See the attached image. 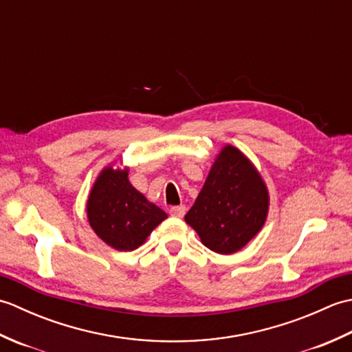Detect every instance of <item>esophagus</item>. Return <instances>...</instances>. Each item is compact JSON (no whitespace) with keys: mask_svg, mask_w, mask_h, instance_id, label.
Returning <instances> with one entry per match:
<instances>
[{"mask_svg":"<svg viewBox=\"0 0 352 352\" xmlns=\"http://www.w3.org/2000/svg\"><path fill=\"white\" fill-rule=\"evenodd\" d=\"M169 213H170V216H174V218H183L184 213H186V207L184 206L170 207L169 208Z\"/></svg>","mask_w":352,"mask_h":352,"instance_id":"obj_1","label":"esophagus"}]
</instances>
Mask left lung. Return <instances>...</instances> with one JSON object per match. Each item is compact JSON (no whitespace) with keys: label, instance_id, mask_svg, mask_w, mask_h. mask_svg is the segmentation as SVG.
I'll use <instances>...</instances> for the list:
<instances>
[{"label":"left lung","instance_id":"left-lung-1","mask_svg":"<svg viewBox=\"0 0 352 352\" xmlns=\"http://www.w3.org/2000/svg\"><path fill=\"white\" fill-rule=\"evenodd\" d=\"M269 203L267 186L256 164L241 149L227 144L216 154L184 221L208 250L234 254L263 228Z\"/></svg>","mask_w":352,"mask_h":352}]
</instances>
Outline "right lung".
Instances as JSON below:
<instances>
[{"label": "right lung", "mask_w": 352, "mask_h": 352, "mask_svg": "<svg viewBox=\"0 0 352 352\" xmlns=\"http://www.w3.org/2000/svg\"><path fill=\"white\" fill-rule=\"evenodd\" d=\"M121 159L104 166L86 201L89 226L104 243L116 251H134L168 218L129 180Z\"/></svg>", "instance_id": "1"}]
</instances>
